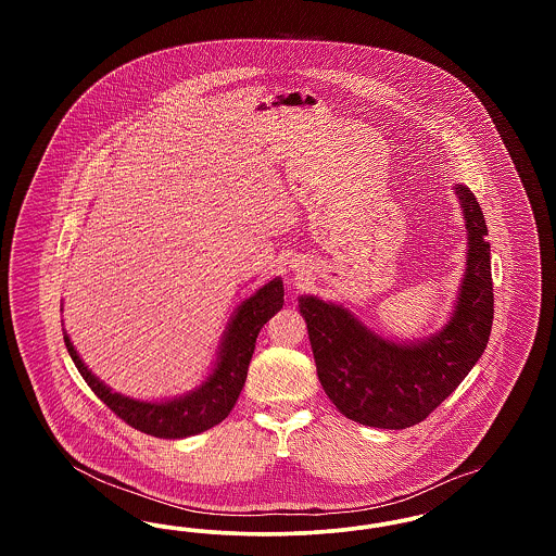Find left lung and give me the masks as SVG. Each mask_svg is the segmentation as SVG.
<instances>
[{"mask_svg": "<svg viewBox=\"0 0 556 556\" xmlns=\"http://www.w3.org/2000/svg\"><path fill=\"white\" fill-rule=\"evenodd\" d=\"M467 227V265L446 325L417 342L377 336L345 306L300 295L318 381L348 419L379 429L421 424L458 388L483 354L494 290L483 212L467 186H454Z\"/></svg>", "mask_w": 556, "mask_h": 556, "instance_id": "1", "label": "left lung"}]
</instances>
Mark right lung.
<instances>
[{
  "label": "right lung",
  "instance_id": "right-lung-1",
  "mask_svg": "<svg viewBox=\"0 0 556 556\" xmlns=\"http://www.w3.org/2000/svg\"><path fill=\"white\" fill-rule=\"evenodd\" d=\"M281 308L283 281L281 277H275L239 304L225 329L211 375L195 390L181 396L164 397L159 402L112 392V388H108L104 381H100V377L87 369L68 333L64 329L62 331L66 350L79 369L80 377L114 415L148 435L181 440L211 429L231 413L245 383L258 331Z\"/></svg>",
  "mask_w": 556,
  "mask_h": 556
}]
</instances>
